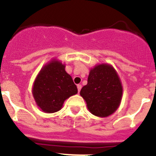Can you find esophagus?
<instances>
[{"label":"esophagus","instance_id":"obj_1","mask_svg":"<svg viewBox=\"0 0 156 156\" xmlns=\"http://www.w3.org/2000/svg\"><path fill=\"white\" fill-rule=\"evenodd\" d=\"M81 87H82V86H81V84H77V89H78V92L80 91Z\"/></svg>","mask_w":156,"mask_h":156}]
</instances>
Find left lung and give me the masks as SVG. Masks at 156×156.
<instances>
[{"label":"left lung","mask_w":156,"mask_h":156,"mask_svg":"<svg viewBox=\"0 0 156 156\" xmlns=\"http://www.w3.org/2000/svg\"><path fill=\"white\" fill-rule=\"evenodd\" d=\"M80 95L93 115L107 117L119 108L122 95L120 79L115 69L108 64L95 66L90 71L87 84Z\"/></svg>","instance_id":"8db88e82"}]
</instances>
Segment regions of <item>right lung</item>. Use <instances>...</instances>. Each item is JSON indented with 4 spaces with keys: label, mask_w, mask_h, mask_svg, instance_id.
I'll return each instance as SVG.
<instances>
[{
    "label": "right lung",
    "mask_w": 156,
    "mask_h": 156,
    "mask_svg": "<svg viewBox=\"0 0 156 156\" xmlns=\"http://www.w3.org/2000/svg\"><path fill=\"white\" fill-rule=\"evenodd\" d=\"M66 66L53 59L38 73L33 87V95L37 106L46 113L61 109L65 101L78 92Z\"/></svg>",
    "instance_id": "right-lung-1"
}]
</instances>
